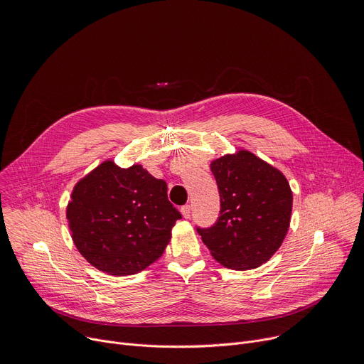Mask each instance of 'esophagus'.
I'll return each instance as SVG.
<instances>
[{
	"instance_id": "34e87169",
	"label": "esophagus",
	"mask_w": 364,
	"mask_h": 364,
	"mask_svg": "<svg viewBox=\"0 0 364 364\" xmlns=\"http://www.w3.org/2000/svg\"><path fill=\"white\" fill-rule=\"evenodd\" d=\"M181 213H183V216H184L186 219H188V218H190V213H191V206H190V205H184V206L181 208Z\"/></svg>"
}]
</instances>
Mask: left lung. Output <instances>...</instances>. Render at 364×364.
<instances>
[{
  "label": "left lung",
  "instance_id": "1",
  "mask_svg": "<svg viewBox=\"0 0 364 364\" xmlns=\"http://www.w3.org/2000/svg\"><path fill=\"white\" fill-rule=\"evenodd\" d=\"M210 170L220 212L212 226H197V232L222 266L255 269L270 259L287 234L290 186L279 170L248 151L215 159Z\"/></svg>",
  "mask_w": 364,
  "mask_h": 364
}]
</instances>
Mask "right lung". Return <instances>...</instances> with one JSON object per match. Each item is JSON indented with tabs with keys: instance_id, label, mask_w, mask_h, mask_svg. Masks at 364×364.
Returning <instances> with one entry per match:
<instances>
[{
	"instance_id": "add662e5",
	"label": "right lung",
	"mask_w": 364,
	"mask_h": 364,
	"mask_svg": "<svg viewBox=\"0 0 364 364\" xmlns=\"http://www.w3.org/2000/svg\"><path fill=\"white\" fill-rule=\"evenodd\" d=\"M73 240L95 269L129 276L158 259L181 213L167 183L141 165L119 168L106 161L77 183L67 208Z\"/></svg>"
}]
</instances>
